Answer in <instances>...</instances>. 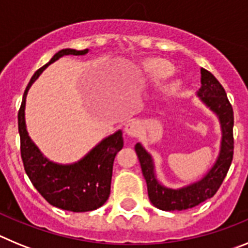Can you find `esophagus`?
I'll return each mask as SVG.
<instances>
[{
    "label": "esophagus",
    "mask_w": 248,
    "mask_h": 248,
    "mask_svg": "<svg viewBox=\"0 0 248 248\" xmlns=\"http://www.w3.org/2000/svg\"><path fill=\"white\" fill-rule=\"evenodd\" d=\"M140 131H141V124L139 122H137V120H131V122H129L125 125V133L129 137H139Z\"/></svg>",
    "instance_id": "34e87169"
}]
</instances>
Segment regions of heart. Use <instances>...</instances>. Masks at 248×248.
I'll return each mask as SVG.
<instances>
[{"label": "heart", "mask_w": 248, "mask_h": 248, "mask_svg": "<svg viewBox=\"0 0 248 248\" xmlns=\"http://www.w3.org/2000/svg\"><path fill=\"white\" fill-rule=\"evenodd\" d=\"M148 71L151 74V77L156 80H161L168 78L169 76H171L174 72V67L166 61H161V59H156V61H151L148 63ZM176 89V85H172L171 91Z\"/></svg>", "instance_id": "1"}]
</instances>
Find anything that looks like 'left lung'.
I'll return each instance as SVG.
<instances>
[{
  "instance_id": "obj_1",
  "label": "left lung",
  "mask_w": 248,
  "mask_h": 248,
  "mask_svg": "<svg viewBox=\"0 0 248 248\" xmlns=\"http://www.w3.org/2000/svg\"><path fill=\"white\" fill-rule=\"evenodd\" d=\"M198 95L212 111L217 114L222 129L221 151L217 161L215 163L205 177L198 183L172 190L164 187L157 183L154 174V164L150 155L139 143L135 151L139 157L141 171L148 186V195L151 203L164 211H181L192 209L199 203L212 198L220 189L223 179L226 177L233 157V110L226 92L215 76L201 68V88Z\"/></svg>"
}]
</instances>
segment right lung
I'll return each mask as SVG.
<instances>
[{
    "mask_svg": "<svg viewBox=\"0 0 248 248\" xmlns=\"http://www.w3.org/2000/svg\"><path fill=\"white\" fill-rule=\"evenodd\" d=\"M88 49L71 48L59 50L49 62L41 67L31 78L18 110V131L21 138V157L26 174L37 191L50 205L73 212L97 210L108 200L113 175L114 157L124 145L122 131L105 138L80 161L73 165H58L46 159L28 137L25 123L27 92L43 69L63 56H83Z\"/></svg>",
    "mask_w": 248,
    "mask_h": 248,
    "instance_id": "1",
    "label": "right lung"
}]
</instances>
